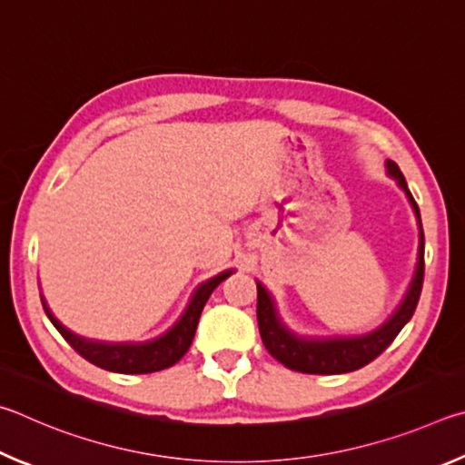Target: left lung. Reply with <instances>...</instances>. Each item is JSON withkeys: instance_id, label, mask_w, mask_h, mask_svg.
<instances>
[{"instance_id": "obj_1", "label": "left lung", "mask_w": 465, "mask_h": 465, "mask_svg": "<svg viewBox=\"0 0 465 465\" xmlns=\"http://www.w3.org/2000/svg\"><path fill=\"white\" fill-rule=\"evenodd\" d=\"M388 175L394 177L398 185L402 187L404 193L409 195V202L412 203L414 214L419 220V263L414 270V278L411 282L406 296L396 308L390 319L380 324L365 335H349V337H300L294 331H290L286 324L282 322L278 308L270 292H267L262 283L257 282V322L259 332H262L263 345L267 351L272 353L273 360L286 365L288 370L302 371V373H347L355 371L376 360L380 353H384L388 345L398 337L406 322L412 319L414 311H417L420 290H422V278H425V234H422L420 224V212L417 202H414L412 193L409 192L406 179L402 171L398 169L394 161H386Z\"/></svg>"}]
</instances>
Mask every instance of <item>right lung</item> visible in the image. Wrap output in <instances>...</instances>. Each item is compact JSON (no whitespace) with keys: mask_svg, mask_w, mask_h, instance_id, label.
I'll return each mask as SVG.
<instances>
[{"mask_svg":"<svg viewBox=\"0 0 465 465\" xmlns=\"http://www.w3.org/2000/svg\"><path fill=\"white\" fill-rule=\"evenodd\" d=\"M231 273L232 272L228 270L214 275V278L208 282L200 283L198 290L193 292L185 312L182 314V319H179L165 335L146 341V343H105V341L79 337L69 329H64L63 324L54 319L53 312L48 311L45 300L43 306L46 316L54 324V329L59 331L63 339L89 363L116 373H153L171 368V365L177 363L187 353V349H190L195 335V327H198L200 314L203 311V306H206L210 294L214 292L218 283L224 282Z\"/></svg>","mask_w":465,"mask_h":465,"instance_id":"obj_1","label":"right lung"}]
</instances>
